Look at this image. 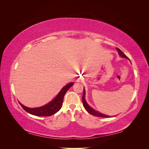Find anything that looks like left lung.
Returning a JSON list of instances; mask_svg holds the SVG:
<instances>
[{
  "instance_id": "8db88e82",
  "label": "left lung",
  "mask_w": 149,
  "mask_h": 149,
  "mask_svg": "<svg viewBox=\"0 0 149 149\" xmlns=\"http://www.w3.org/2000/svg\"><path fill=\"white\" fill-rule=\"evenodd\" d=\"M117 50H118L119 55L121 56V57H123V58H128V57L126 56L125 54H124V53L122 52L120 49L116 48ZM84 96H85V91H84H84H83V97H82V100H83V106L84 107L85 109L86 110L89 114H91L94 116H97V117H100V118H110V116H107V115H105V114H101L100 113V112H98L97 111H96L95 110H94L93 109H92V108L90 107L87 102H86L85 101V99H84Z\"/></svg>"
}]
</instances>
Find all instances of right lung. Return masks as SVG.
Returning a JSON list of instances; mask_svg holds the SVG:
<instances>
[{"label":"right lung","mask_w":149,"mask_h":149,"mask_svg":"<svg viewBox=\"0 0 149 149\" xmlns=\"http://www.w3.org/2000/svg\"><path fill=\"white\" fill-rule=\"evenodd\" d=\"M73 85V83H71L66 85L65 87L62 88L60 92L58 93L57 96L54 99L53 101L47 104L45 106H43L42 107L37 108H29L22 105L20 102L19 103L20 106L22 107V108L29 114L37 116H52L54 114L56 113V112L61 109L62 107L63 101L65 94H66L68 90L70 88H71Z\"/></svg>","instance_id":"right-lung-1"}]
</instances>
